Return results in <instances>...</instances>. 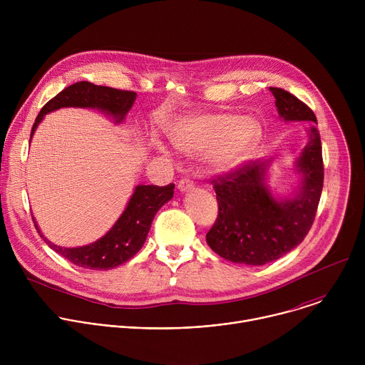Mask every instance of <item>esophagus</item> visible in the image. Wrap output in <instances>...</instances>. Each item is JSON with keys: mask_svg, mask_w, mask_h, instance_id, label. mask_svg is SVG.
Instances as JSON below:
<instances>
[{"mask_svg": "<svg viewBox=\"0 0 365 365\" xmlns=\"http://www.w3.org/2000/svg\"><path fill=\"white\" fill-rule=\"evenodd\" d=\"M178 189H179L180 192H189V190L193 189V182H192L189 178H183V179H180L179 183H178Z\"/></svg>", "mask_w": 365, "mask_h": 365, "instance_id": "34e87169", "label": "esophagus"}]
</instances>
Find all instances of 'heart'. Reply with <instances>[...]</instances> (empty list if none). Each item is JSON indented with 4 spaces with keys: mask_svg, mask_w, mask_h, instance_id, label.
<instances>
[{
    "mask_svg": "<svg viewBox=\"0 0 365 365\" xmlns=\"http://www.w3.org/2000/svg\"><path fill=\"white\" fill-rule=\"evenodd\" d=\"M170 143L182 153H197L200 166L210 173H227L238 168L255 147L259 125L251 117L228 113L189 114L166 127ZM153 147L162 151L160 143Z\"/></svg>",
    "mask_w": 365,
    "mask_h": 365,
    "instance_id": "heart-1",
    "label": "heart"
}]
</instances>
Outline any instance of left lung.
Returning a JSON list of instances; mask_svg holds the SVG:
<instances>
[{"label": "left lung", "mask_w": 365, "mask_h": 365, "mask_svg": "<svg viewBox=\"0 0 365 365\" xmlns=\"http://www.w3.org/2000/svg\"><path fill=\"white\" fill-rule=\"evenodd\" d=\"M270 92L283 121L309 124L307 143L294 162L300 182L292 195L274 196L267 185L272 160L248 163L212 180L220 212L206 242L238 264L263 266L297 247L314 224L324 187L322 145L314 111L282 88Z\"/></svg>", "instance_id": "obj_1"}]
</instances>
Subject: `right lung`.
Returning <instances> with one entry per match:
<instances>
[{"label": "right lung", "instance_id": "right-lung-1", "mask_svg": "<svg viewBox=\"0 0 365 365\" xmlns=\"http://www.w3.org/2000/svg\"><path fill=\"white\" fill-rule=\"evenodd\" d=\"M135 98L137 93L131 91H120L101 85L98 86L86 81L76 82L65 88L55 98H51L41 108L33 124L30 140L44 115L59 108L72 107L98 110L110 115L114 123L120 124L131 110ZM173 183L162 187L154 185H137L125 210L111 230L95 242L82 247L71 248L50 242L41 234L34 218L33 221L37 232L46 241V244L75 266L89 270H110L128 262L140 251L145 242L154 215L158 214L166 202L173 197Z\"/></svg>", "mask_w": 365, "mask_h": 365}]
</instances>
